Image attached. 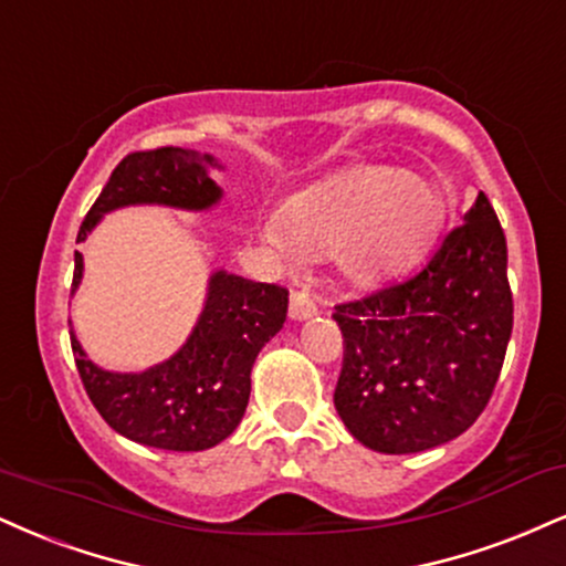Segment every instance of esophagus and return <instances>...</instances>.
Masks as SVG:
<instances>
[{
  "mask_svg": "<svg viewBox=\"0 0 566 566\" xmlns=\"http://www.w3.org/2000/svg\"><path fill=\"white\" fill-rule=\"evenodd\" d=\"M316 316V303L311 301L308 292H292L290 295V318L292 322H305Z\"/></svg>",
  "mask_w": 566,
  "mask_h": 566,
  "instance_id": "obj_1",
  "label": "esophagus"
}]
</instances>
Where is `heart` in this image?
I'll list each match as a JSON object with an SVG mask.
<instances>
[{
  "mask_svg": "<svg viewBox=\"0 0 566 566\" xmlns=\"http://www.w3.org/2000/svg\"><path fill=\"white\" fill-rule=\"evenodd\" d=\"M442 218L430 181L400 168H353L295 195L282 216H265L261 240L276 255L329 250L339 274L374 287L403 274L427 253Z\"/></svg>",
  "mask_w": 566,
  "mask_h": 566,
  "instance_id": "obj_1",
  "label": "heart"
}]
</instances>
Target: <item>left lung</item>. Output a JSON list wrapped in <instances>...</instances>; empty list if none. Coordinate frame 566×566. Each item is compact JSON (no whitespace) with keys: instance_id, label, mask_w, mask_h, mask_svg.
<instances>
[{"instance_id":"8db88e82","label":"left lung","mask_w":566,"mask_h":566,"mask_svg":"<svg viewBox=\"0 0 566 566\" xmlns=\"http://www.w3.org/2000/svg\"><path fill=\"white\" fill-rule=\"evenodd\" d=\"M345 337L335 408L377 453H421L485 411L512 337L506 237L485 195L403 284L335 308Z\"/></svg>"}]
</instances>
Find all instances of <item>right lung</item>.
<instances>
[{
    "label": "right lung",
    "instance_id": "right-lung-1",
    "mask_svg": "<svg viewBox=\"0 0 566 566\" xmlns=\"http://www.w3.org/2000/svg\"><path fill=\"white\" fill-rule=\"evenodd\" d=\"M213 168H223L213 155L184 147L126 155L86 213L76 242L120 208L163 206L189 213L216 208L223 189L210 176ZM81 279L84 255L76 253L71 292ZM287 305V290L218 269L208 279L195 329L171 358L145 371H111L86 356L73 329L71 348L86 395L115 432L160 451H208L242 421L250 371L263 345L284 326Z\"/></svg>",
    "mask_w": 566,
    "mask_h": 566
}]
</instances>
